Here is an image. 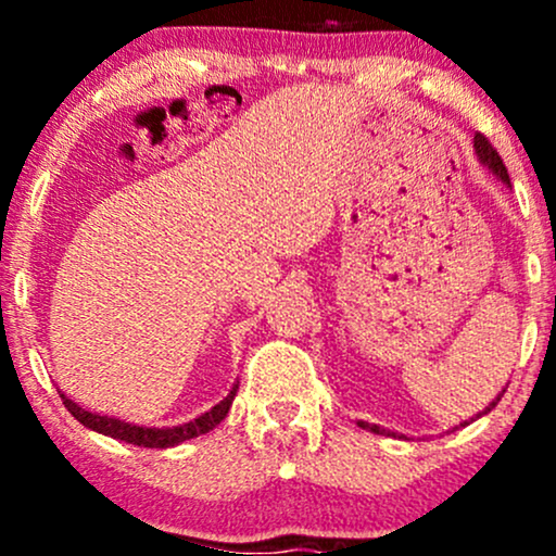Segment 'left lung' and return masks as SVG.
Returning <instances> with one entry per match:
<instances>
[{
  "label": "left lung",
  "instance_id": "8db88e82",
  "mask_svg": "<svg viewBox=\"0 0 556 556\" xmlns=\"http://www.w3.org/2000/svg\"><path fill=\"white\" fill-rule=\"evenodd\" d=\"M473 146H476V154H478V159H481V162H483V164H486V167H489L491 172H494V175H500V177H502V180L509 185V175H507V167H504L502 156H500V154H496V149H494V146H491V143H489V138H486V136H483V132H476V140H473ZM496 402H500V397H496L494 402H491V405H489V407H486V410H483V413H489V410H491V407H494V405H496ZM361 426H363V429H371L374 433H381V429H379V426H368V424H361Z\"/></svg>",
  "mask_w": 556,
  "mask_h": 556
}]
</instances>
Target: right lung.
I'll return each instance as SVG.
<instances>
[{
	"label": "right lung",
	"mask_w": 556,
	"mask_h": 556,
	"mask_svg": "<svg viewBox=\"0 0 556 556\" xmlns=\"http://www.w3.org/2000/svg\"><path fill=\"white\" fill-rule=\"evenodd\" d=\"M235 394H238V384L229 389L227 397L222 400L219 405H214L212 410L203 413V416H198L195 420H190V424L172 426V429H143V426L125 424V420H117V418L96 416V413L83 410L80 405H75L73 400L65 397V394H60V397H62V402H65L67 410L73 413V418L80 420L86 429H93V431L104 433V437L119 439V442H127V444L151 446V450H164V446H175L180 442H188V439L201 437V433H208L214 429V426H219L229 413V405H232Z\"/></svg>",
	"instance_id": "1"
}]
</instances>
